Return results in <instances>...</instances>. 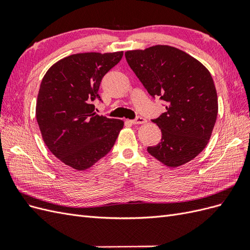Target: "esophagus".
Instances as JSON below:
<instances>
[{"label": "esophagus", "mask_w": 250, "mask_h": 250, "mask_svg": "<svg viewBox=\"0 0 250 250\" xmlns=\"http://www.w3.org/2000/svg\"><path fill=\"white\" fill-rule=\"evenodd\" d=\"M146 122H147V120L145 118H143V117H138L137 119H134V120L131 121V123L133 125H140V124H144Z\"/></svg>", "instance_id": "1"}]
</instances>
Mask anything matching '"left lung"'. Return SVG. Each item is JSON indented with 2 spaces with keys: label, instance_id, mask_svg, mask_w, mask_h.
Listing matches in <instances>:
<instances>
[{
  "label": "left lung",
  "instance_id": "left-lung-1",
  "mask_svg": "<svg viewBox=\"0 0 250 250\" xmlns=\"http://www.w3.org/2000/svg\"><path fill=\"white\" fill-rule=\"evenodd\" d=\"M131 70L166 111L153 119L162 140L147 151L168 167H179L208 145L218 113V98L210 73L197 59L170 46L127 51Z\"/></svg>",
  "mask_w": 250,
  "mask_h": 250
}]
</instances>
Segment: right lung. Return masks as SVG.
<instances>
[{"label":"right lung","instance_id":"1","mask_svg":"<svg viewBox=\"0 0 250 250\" xmlns=\"http://www.w3.org/2000/svg\"><path fill=\"white\" fill-rule=\"evenodd\" d=\"M123 52L80 53L52 65L44 75L36 103V120L51 152L83 171L106 155L123 121L96 113L102 78L122 59Z\"/></svg>","mask_w":250,"mask_h":250}]
</instances>
